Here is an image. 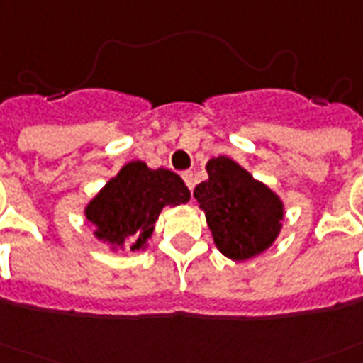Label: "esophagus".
Returning <instances> with one entry per match:
<instances>
[{
    "instance_id": "esophagus-1",
    "label": "esophagus",
    "mask_w": 363,
    "mask_h": 363,
    "mask_svg": "<svg viewBox=\"0 0 363 363\" xmlns=\"http://www.w3.org/2000/svg\"><path fill=\"white\" fill-rule=\"evenodd\" d=\"M182 181L186 182V186L192 190V188H194V173H192V171H182Z\"/></svg>"
}]
</instances>
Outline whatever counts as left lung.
<instances>
[{
  "instance_id": "left-lung-1",
  "label": "left lung",
  "mask_w": 363,
  "mask_h": 363,
  "mask_svg": "<svg viewBox=\"0 0 363 363\" xmlns=\"http://www.w3.org/2000/svg\"><path fill=\"white\" fill-rule=\"evenodd\" d=\"M209 179L194 190L218 251L232 261L261 255L278 238L284 218L280 196L234 160L218 156L206 165Z\"/></svg>"
}]
</instances>
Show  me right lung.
<instances>
[{
    "mask_svg": "<svg viewBox=\"0 0 363 363\" xmlns=\"http://www.w3.org/2000/svg\"><path fill=\"white\" fill-rule=\"evenodd\" d=\"M190 200V190L177 173L150 169L145 162H129L106 182L85 207V217L95 226L99 240L131 251L145 249L165 206Z\"/></svg>",
    "mask_w": 363,
    "mask_h": 363,
    "instance_id": "obj_1",
    "label": "right lung"
}]
</instances>
